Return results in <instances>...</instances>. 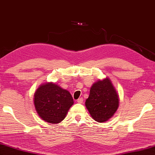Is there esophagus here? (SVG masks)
I'll use <instances>...</instances> for the list:
<instances>
[{
  "instance_id": "34e87169",
  "label": "esophagus",
  "mask_w": 155,
  "mask_h": 155,
  "mask_svg": "<svg viewBox=\"0 0 155 155\" xmlns=\"http://www.w3.org/2000/svg\"><path fill=\"white\" fill-rule=\"evenodd\" d=\"M83 98L82 97H80V98H79L78 99V100H77V101H78V103H79V104H82V102H83Z\"/></svg>"
}]
</instances>
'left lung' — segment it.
<instances>
[{
    "instance_id": "1",
    "label": "left lung",
    "mask_w": 155,
    "mask_h": 155,
    "mask_svg": "<svg viewBox=\"0 0 155 155\" xmlns=\"http://www.w3.org/2000/svg\"><path fill=\"white\" fill-rule=\"evenodd\" d=\"M119 95L109 78L93 84L85 102L91 116L97 122H105L112 117L119 107Z\"/></svg>"
}]
</instances>
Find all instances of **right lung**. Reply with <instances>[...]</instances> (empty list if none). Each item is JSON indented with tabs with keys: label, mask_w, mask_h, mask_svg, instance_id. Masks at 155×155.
I'll return each mask as SVG.
<instances>
[{
	"label": "right lung",
	"mask_w": 155,
	"mask_h": 155,
	"mask_svg": "<svg viewBox=\"0 0 155 155\" xmlns=\"http://www.w3.org/2000/svg\"><path fill=\"white\" fill-rule=\"evenodd\" d=\"M35 110L40 118L47 123H60L73 104V100L68 91L56 84H42L34 94Z\"/></svg>",
	"instance_id": "1"
}]
</instances>
